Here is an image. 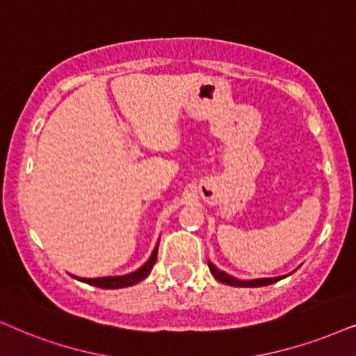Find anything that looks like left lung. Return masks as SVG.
<instances>
[{
  "instance_id": "8db88e82",
  "label": "left lung",
  "mask_w": 356,
  "mask_h": 356,
  "mask_svg": "<svg viewBox=\"0 0 356 356\" xmlns=\"http://www.w3.org/2000/svg\"><path fill=\"white\" fill-rule=\"evenodd\" d=\"M209 268H210V273L213 274V277L217 279V281L223 282V284H228V286H235V287H261V286H269L273 284V282H277L281 277H266V279H253V281H238V279L228 276L227 273L220 271L213 266V264L209 263Z\"/></svg>"
}]
</instances>
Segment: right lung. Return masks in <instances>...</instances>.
I'll use <instances>...</instances> for the list:
<instances>
[{
  "instance_id": "add662e5",
  "label": "right lung",
  "mask_w": 356,
  "mask_h": 356,
  "mask_svg": "<svg viewBox=\"0 0 356 356\" xmlns=\"http://www.w3.org/2000/svg\"><path fill=\"white\" fill-rule=\"evenodd\" d=\"M157 248H159V243L156 245L154 251H152L151 258L147 259L145 266H141L138 271L131 274H126V276H116V277H95V279H87V277H77L79 281L87 282V284H92L95 287H102V289H121V287H129L136 282L143 281V279L147 277V274L151 273L152 266L156 264L157 259Z\"/></svg>"
}]
</instances>
